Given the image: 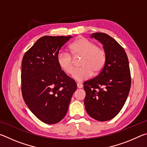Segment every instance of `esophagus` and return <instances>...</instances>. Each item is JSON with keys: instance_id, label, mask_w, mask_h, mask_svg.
<instances>
[{"instance_id": "34e87169", "label": "esophagus", "mask_w": 147, "mask_h": 147, "mask_svg": "<svg viewBox=\"0 0 147 147\" xmlns=\"http://www.w3.org/2000/svg\"><path fill=\"white\" fill-rule=\"evenodd\" d=\"M77 88H83V85L80 83H77Z\"/></svg>"}]
</instances>
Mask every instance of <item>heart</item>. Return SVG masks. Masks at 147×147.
I'll return each mask as SVG.
<instances>
[{
    "instance_id": "1",
    "label": "heart",
    "mask_w": 147,
    "mask_h": 147,
    "mask_svg": "<svg viewBox=\"0 0 147 147\" xmlns=\"http://www.w3.org/2000/svg\"><path fill=\"white\" fill-rule=\"evenodd\" d=\"M73 57L82 56L80 68L73 70V62L71 55L60 52L57 56V63L61 71L67 74L72 72V78L76 81L82 82L90 78L93 74L100 73L106 63V53L104 50L97 47L95 43L88 39L81 38L76 40L69 47Z\"/></svg>"
}]
</instances>
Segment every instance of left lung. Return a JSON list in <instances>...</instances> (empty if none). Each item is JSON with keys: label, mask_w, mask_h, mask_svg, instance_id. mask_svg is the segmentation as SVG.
Instances as JSON below:
<instances>
[{"label": "left lung", "mask_w": 147, "mask_h": 147, "mask_svg": "<svg viewBox=\"0 0 147 147\" xmlns=\"http://www.w3.org/2000/svg\"><path fill=\"white\" fill-rule=\"evenodd\" d=\"M102 44L106 63L98 75L84 83V104L92 118L106 121L117 115L127 99L131 86L128 59L124 49L109 35L91 36Z\"/></svg>", "instance_id": "1"}]
</instances>
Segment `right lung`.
<instances>
[{
    "label": "right lung",
    "instance_id": "obj_1",
    "mask_svg": "<svg viewBox=\"0 0 147 147\" xmlns=\"http://www.w3.org/2000/svg\"><path fill=\"white\" fill-rule=\"evenodd\" d=\"M71 38L42 37L22 60L23 99L34 115L46 124H56L63 119L77 88L57 63L59 50Z\"/></svg>",
    "mask_w": 147,
    "mask_h": 147
}]
</instances>
